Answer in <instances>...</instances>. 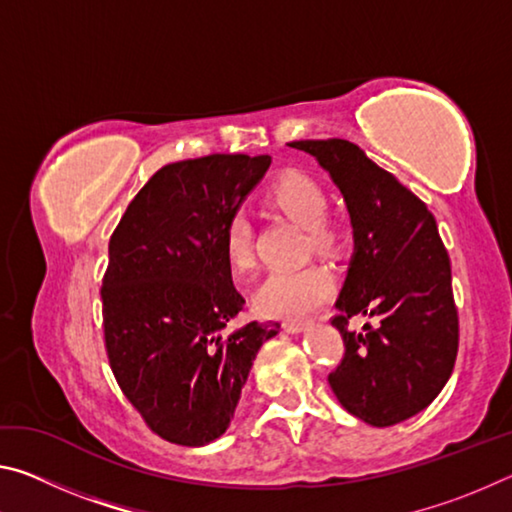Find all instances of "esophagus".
I'll return each instance as SVG.
<instances>
[{
	"label": "esophagus",
	"mask_w": 512,
	"mask_h": 512,
	"mask_svg": "<svg viewBox=\"0 0 512 512\" xmlns=\"http://www.w3.org/2000/svg\"><path fill=\"white\" fill-rule=\"evenodd\" d=\"M307 325H309V320H284V323H282L284 332H289V334H298V332H302V329H305Z\"/></svg>",
	"instance_id": "34e87169"
}]
</instances>
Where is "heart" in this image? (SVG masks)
Listing matches in <instances>:
<instances>
[{
    "mask_svg": "<svg viewBox=\"0 0 512 512\" xmlns=\"http://www.w3.org/2000/svg\"><path fill=\"white\" fill-rule=\"evenodd\" d=\"M273 203L309 230L311 244L329 250L339 244V232L327 216V192L316 178L302 171H287L271 189ZM223 250L230 266L244 273L255 266L253 223L244 210L232 212L223 225ZM334 277L323 264H307L289 271H275L264 280L255 305L264 316L296 318L309 314L332 296Z\"/></svg>",
    "mask_w": 512,
    "mask_h": 512,
    "instance_id": "obj_1",
    "label": "heart"
}]
</instances>
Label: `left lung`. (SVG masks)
I'll return each mask as SVG.
<instances>
[{
    "mask_svg": "<svg viewBox=\"0 0 512 512\" xmlns=\"http://www.w3.org/2000/svg\"><path fill=\"white\" fill-rule=\"evenodd\" d=\"M348 205L354 255L332 325L343 359L329 372L339 402L372 427L413 418L436 400L454 370L458 311L452 266L438 225L411 189L348 140H300ZM373 320L359 333L349 318Z\"/></svg>",
    "mask_w": 512,
    "mask_h": 512,
    "instance_id": "obj_1",
    "label": "left lung"
}]
</instances>
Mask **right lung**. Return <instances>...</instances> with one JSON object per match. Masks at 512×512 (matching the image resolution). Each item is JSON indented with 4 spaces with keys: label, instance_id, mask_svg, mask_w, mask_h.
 Listing matches in <instances>:
<instances>
[{
    "label": "right lung",
    "instance_id": "obj_1",
    "mask_svg": "<svg viewBox=\"0 0 512 512\" xmlns=\"http://www.w3.org/2000/svg\"><path fill=\"white\" fill-rule=\"evenodd\" d=\"M271 155H205L155 171L108 244L103 339L121 393L153 433L201 447L223 436L250 366L280 323L237 327L223 225Z\"/></svg>",
    "mask_w": 512,
    "mask_h": 512
}]
</instances>
